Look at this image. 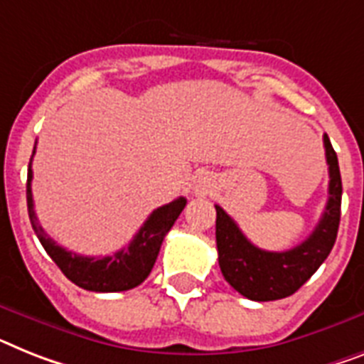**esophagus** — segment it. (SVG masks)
Instances as JSON below:
<instances>
[{"label":"esophagus","instance_id":"esophagus-1","mask_svg":"<svg viewBox=\"0 0 364 364\" xmlns=\"http://www.w3.org/2000/svg\"><path fill=\"white\" fill-rule=\"evenodd\" d=\"M212 189H214V180H212V176L200 175L199 178L195 180L193 193L197 195V197H204V195L212 193Z\"/></svg>","mask_w":364,"mask_h":364}]
</instances>
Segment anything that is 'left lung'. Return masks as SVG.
Returning <instances> with one entry per match:
<instances>
[{"label":"left lung","mask_w":364,"mask_h":364,"mask_svg":"<svg viewBox=\"0 0 364 364\" xmlns=\"http://www.w3.org/2000/svg\"><path fill=\"white\" fill-rule=\"evenodd\" d=\"M329 165V199L322 219L305 242L283 253L264 251L249 242L234 219L215 204V242L225 281L253 301H273L292 296L329 257L341 223L342 180L337 152L323 135Z\"/></svg>","instance_id":"obj_1"}]
</instances>
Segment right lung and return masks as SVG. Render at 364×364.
Masks as SVG:
<instances>
[{
    "label": "right lung",
    "mask_w": 364,
    "mask_h": 364,
    "mask_svg": "<svg viewBox=\"0 0 364 364\" xmlns=\"http://www.w3.org/2000/svg\"><path fill=\"white\" fill-rule=\"evenodd\" d=\"M33 154H35V149H33ZM31 161L33 156L29 160V169H27L26 191L31 227L37 238L41 240L42 247L46 249V253L65 273V277L70 279L72 283L83 290H91V292H124L143 283L154 268L165 234L169 232L171 227L178 219L180 212L184 210V197H178L173 203L156 208L143 223L139 232L135 234L128 247L107 257H81L57 245L38 225L37 214L33 208Z\"/></svg>",
    "instance_id": "1"
}]
</instances>
